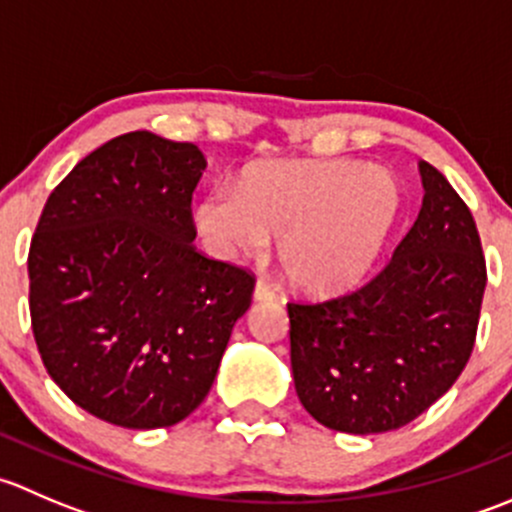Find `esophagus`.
I'll return each instance as SVG.
<instances>
[{
    "label": "esophagus",
    "instance_id": "34e87169",
    "mask_svg": "<svg viewBox=\"0 0 512 512\" xmlns=\"http://www.w3.org/2000/svg\"><path fill=\"white\" fill-rule=\"evenodd\" d=\"M255 299L257 302H270V299H275V292H272V289L260 280L255 285Z\"/></svg>",
    "mask_w": 512,
    "mask_h": 512
}]
</instances>
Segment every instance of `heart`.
Here are the masks:
<instances>
[{"instance_id": "heart-1", "label": "heart", "mask_w": 512, "mask_h": 512, "mask_svg": "<svg viewBox=\"0 0 512 512\" xmlns=\"http://www.w3.org/2000/svg\"><path fill=\"white\" fill-rule=\"evenodd\" d=\"M394 175L356 160H285L247 168L193 210L220 257L260 255L277 235V260L304 292L347 287L374 262L399 215Z\"/></svg>"}]
</instances>
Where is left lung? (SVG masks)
Returning a JSON list of instances; mask_svg holds the SVG:
<instances>
[{
    "instance_id": "obj_1",
    "label": "left lung",
    "mask_w": 512,
    "mask_h": 512,
    "mask_svg": "<svg viewBox=\"0 0 512 512\" xmlns=\"http://www.w3.org/2000/svg\"><path fill=\"white\" fill-rule=\"evenodd\" d=\"M423 205L391 260L359 289L292 299L294 389L322 426L384 433L406 426L461 376L476 344L485 257L471 210L421 160Z\"/></svg>"
}]
</instances>
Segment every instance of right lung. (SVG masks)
Here are the masks:
<instances>
[{"instance_id":"obj_1","label":"right lung","mask_w":512,"mask_h":512,"mask_svg":"<svg viewBox=\"0 0 512 512\" xmlns=\"http://www.w3.org/2000/svg\"><path fill=\"white\" fill-rule=\"evenodd\" d=\"M193 143L123 133L51 190L29 247L41 361L101 421L163 428L213 386L255 275L193 245Z\"/></svg>"}]
</instances>
